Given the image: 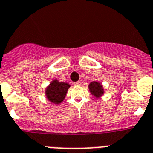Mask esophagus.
Wrapping results in <instances>:
<instances>
[{
    "mask_svg": "<svg viewBox=\"0 0 153 153\" xmlns=\"http://www.w3.org/2000/svg\"><path fill=\"white\" fill-rule=\"evenodd\" d=\"M74 84H75V85H76V86H79V85H81V82H80V81L75 82V83H74Z\"/></svg>",
    "mask_w": 153,
    "mask_h": 153,
    "instance_id": "esophagus-1",
    "label": "esophagus"
}]
</instances>
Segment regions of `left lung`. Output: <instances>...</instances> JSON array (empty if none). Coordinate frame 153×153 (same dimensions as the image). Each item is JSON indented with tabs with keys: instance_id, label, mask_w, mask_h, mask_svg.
Segmentation results:
<instances>
[{
	"instance_id": "left-lung-1",
	"label": "left lung",
	"mask_w": 153,
	"mask_h": 153,
	"mask_svg": "<svg viewBox=\"0 0 153 153\" xmlns=\"http://www.w3.org/2000/svg\"><path fill=\"white\" fill-rule=\"evenodd\" d=\"M89 89L91 94L96 97H100L104 94V89H103L102 85L98 82H91L89 84Z\"/></svg>"
}]
</instances>
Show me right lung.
Returning a JSON list of instances; mask_svg holds the SVG:
<instances>
[{
  "label": "right lung",
  "instance_id": "right-lung-1",
  "mask_svg": "<svg viewBox=\"0 0 153 153\" xmlns=\"http://www.w3.org/2000/svg\"><path fill=\"white\" fill-rule=\"evenodd\" d=\"M70 85L67 83L59 82L55 79L51 82L49 86L45 90L47 99L53 104H60L66 97Z\"/></svg>",
  "mask_w": 153,
  "mask_h": 153
}]
</instances>
